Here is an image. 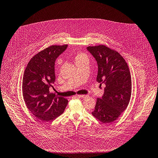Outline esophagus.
Returning <instances> with one entry per match:
<instances>
[{
  "instance_id": "esophagus-1",
  "label": "esophagus",
  "mask_w": 158,
  "mask_h": 158,
  "mask_svg": "<svg viewBox=\"0 0 158 158\" xmlns=\"http://www.w3.org/2000/svg\"><path fill=\"white\" fill-rule=\"evenodd\" d=\"M77 98H85L86 97V95H77Z\"/></svg>"
}]
</instances>
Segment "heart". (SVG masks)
<instances>
[{
    "label": "heart",
    "instance_id": "b5f03b06",
    "mask_svg": "<svg viewBox=\"0 0 158 158\" xmlns=\"http://www.w3.org/2000/svg\"><path fill=\"white\" fill-rule=\"evenodd\" d=\"M84 58H86V56H85V55L84 53H79L76 55V56H75V62L77 60H79L82 59H84Z\"/></svg>",
    "mask_w": 158,
    "mask_h": 158
}]
</instances>
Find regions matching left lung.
Returning <instances> with one entry per match:
<instances>
[{
	"label": "left lung",
	"instance_id": "1",
	"mask_svg": "<svg viewBox=\"0 0 158 158\" xmlns=\"http://www.w3.org/2000/svg\"><path fill=\"white\" fill-rule=\"evenodd\" d=\"M86 49L97 61V81L100 85H106L92 114L103 123L114 122L125 110L131 97L132 80L128 66L118 52L105 45L88 46Z\"/></svg>",
	"mask_w": 158,
	"mask_h": 158
}]
</instances>
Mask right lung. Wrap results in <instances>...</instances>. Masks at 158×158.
<instances>
[{
  "instance_id": "add662e5",
  "label": "right lung",
  "mask_w": 158,
  "mask_h": 158,
  "mask_svg": "<svg viewBox=\"0 0 158 158\" xmlns=\"http://www.w3.org/2000/svg\"><path fill=\"white\" fill-rule=\"evenodd\" d=\"M68 45H52L33 56L23 79V95L27 108L35 117L49 121L62 114L68 100L50 92L56 81L55 62Z\"/></svg>"
}]
</instances>
